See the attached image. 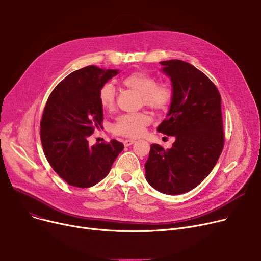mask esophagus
<instances>
[{"label":"esophagus","instance_id":"esophagus-1","mask_svg":"<svg viewBox=\"0 0 261 261\" xmlns=\"http://www.w3.org/2000/svg\"><path fill=\"white\" fill-rule=\"evenodd\" d=\"M134 143H135V141H134V140H131V139H130V140L128 139V140H125V141H123V145H125L126 147L131 146V145H132V144H134Z\"/></svg>","mask_w":261,"mask_h":261}]
</instances>
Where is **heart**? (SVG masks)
Masks as SVG:
<instances>
[{
    "label": "heart",
    "instance_id": "1",
    "mask_svg": "<svg viewBox=\"0 0 261 261\" xmlns=\"http://www.w3.org/2000/svg\"><path fill=\"white\" fill-rule=\"evenodd\" d=\"M121 84L139 93L142 103L155 111L166 110L173 99V90L170 85L167 82H156L152 75L146 72H133L123 77ZM98 99L105 110H112L116 101L115 87L110 82L105 84L99 90ZM150 120V116L144 112L123 114L116 118L113 132L128 138H138L144 133Z\"/></svg>",
    "mask_w": 261,
    "mask_h": 261
}]
</instances>
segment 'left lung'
<instances>
[{
    "label": "left lung",
    "instance_id": "obj_1",
    "mask_svg": "<svg viewBox=\"0 0 261 261\" xmlns=\"http://www.w3.org/2000/svg\"><path fill=\"white\" fill-rule=\"evenodd\" d=\"M172 82L173 99L158 131L175 138L170 149L150 147L146 180L166 195H181L206 177L224 146L221 96L214 82L182 60L161 61Z\"/></svg>",
    "mask_w": 261,
    "mask_h": 261
}]
</instances>
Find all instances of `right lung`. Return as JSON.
<instances>
[{
    "label": "right lung",
    "instance_id": "1",
    "mask_svg": "<svg viewBox=\"0 0 261 261\" xmlns=\"http://www.w3.org/2000/svg\"><path fill=\"white\" fill-rule=\"evenodd\" d=\"M118 74L95 65L80 68L56 86L40 122V138L49 165L68 185L88 188L108 175L123 145L116 140L89 145V136L101 128L100 88Z\"/></svg>",
    "mask_w": 261,
    "mask_h": 261
}]
</instances>
